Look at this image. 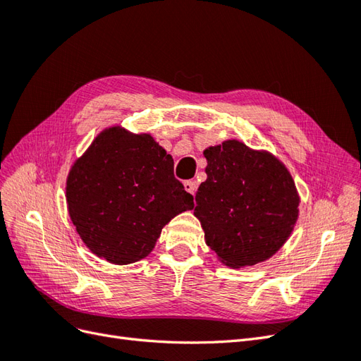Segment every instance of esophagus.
<instances>
[{"mask_svg": "<svg viewBox=\"0 0 361 361\" xmlns=\"http://www.w3.org/2000/svg\"><path fill=\"white\" fill-rule=\"evenodd\" d=\"M197 180H185L183 182V187H185V190H187L190 194H192L194 195V192H195V190H197Z\"/></svg>", "mask_w": 361, "mask_h": 361, "instance_id": "1", "label": "esophagus"}]
</instances>
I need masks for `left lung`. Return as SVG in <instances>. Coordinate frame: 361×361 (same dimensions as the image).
Here are the masks:
<instances>
[{
    "instance_id": "8db88e82",
    "label": "left lung",
    "mask_w": 361,
    "mask_h": 361,
    "mask_svg": "<svg viewBox=\"0 0 361 361\" xmlns=\"http://www.w3.org/2000/svg\"><path fill=\"white\" fill-rule=\"evenodd\" d=\"M203 155L207 179L192 207L206 244L231 268L276 255L293 231L300 204L285 164L238 140L207 147Z\"/></svg>"
}]
</instances>
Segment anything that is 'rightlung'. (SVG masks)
Masks as SVG:
<instances>
[{"instance_id":"right-lung-1","label":"right lung","mask_w":361,"mask_h":361,"mask_svg":"<svg viewBox=\"0 0 361 361\" xmlns=\"http://www.w3.org/2000/svg\"><path fill=\"white\" fill-rule=\"evenodd\" d=\"M66 202L82 243L116 265L145 259L162 227L194 206L154 137L120 126L104 129L75 161Z\"/></svg>"}]
</instances>
